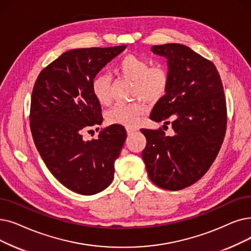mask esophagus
I'll return each mask as SVG.
<instances>
[{
  "mask_svg": "<svg viewBox=\"0 0 251 251\" xmlns=\"http://www.w3.org/2000/svg\"><path fill=\"white\" fill-rule=\"evenodd\" d=\"M126 131H127L128 135H131L133 133H136L138 130L136 128H132V127H126Z\"/></svg>",
  "mask_w": 251,
  "mask_h": 251,
  "instance_id": "obj_1",
  "label": "esophagus"
}]
</instances>
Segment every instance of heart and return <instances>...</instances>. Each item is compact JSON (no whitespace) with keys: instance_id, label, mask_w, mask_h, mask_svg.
I'll return each instance as SVG.
<instances>
[{"instance_id":"heart-1","label":"heart","mask_w":251,"mask_h":251,"mask_svg":"<svg viewBox=\"0 0 251 251\" xmlns=\"http://www.w3.org/2000/svg\"><path fill=\"white\" fill-rule=\"evenodd\" d=\"M151 61L135 54H128L120 59L116 71L133 82V94L149 101H155L165 95L169 86V73L162 65L151 67ZM111 77L105 74L96 75L91 82V91L100 104L111 102ZM148 112V106L141 101L118 102L106 113L111 124L127 127L137 126Z\"/></svg>"}]
</instances>
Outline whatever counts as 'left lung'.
<instances>
[{"mask_svg":"<svg viewBox=\"0 0 251 251\" xmlns=\"http://www.w3.org/2000/svg\"><path fill=\"white\" fill-rule=\"evenodd\" d=\"M151 51L168 59L170 81L150 118L171 123L174 134L141 129L147 138L141 156L156 186L178 191L198 181L221 150L227 119L224 86L215 65L187 46L172 43Z\"/></svg>","mask_w":251,"mask_h":251,"instance_id":"8db88e82","label":"left lung"}]
</instances>
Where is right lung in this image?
Segmentation results:
<instances>
[{"mask_svg":"<svg viewBox=\"0 0 251 251\" xmlns=\"http://www.w3.org/2000/svg\"><path fill=\"white\" fill-rule=\"evenodd\" d=\"M125 49L126 45L64 52L41 71L32 88L29 125L36 148L54 177L75 193L94 195L114 178L125 128L105 127L91 140L83 134L103 120L91 82Z\"/></svg>","mask_w":251,"mask_h":251,"instance_id":"obj_1","label":"right lung"}]
</instances>
